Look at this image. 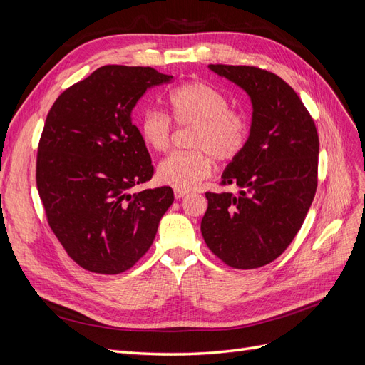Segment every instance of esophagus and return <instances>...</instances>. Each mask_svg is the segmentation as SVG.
<instances>
[{
    "mask_svg": "<svg viewBox=\"0 0 365 365\" xmlns=\"http://www.w3.org/2000/svg\"><path fill=\"white\" fill-rule=\"evenodd\" d=\"M187 195V192H181V190H175V197L176 200H181V197H184Z\"/></svg>",
    "mask_w": 365,
    "mask_h": 365,
    "instance_id": "esophagus-1",
    "label": "esophagus"
}]
</instances>
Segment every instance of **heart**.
<instances>
[{
  "instance_id": "1",
  "label": "heart",
  "mask_w": 365,
  "mask_h": 365,
  "mask_svg": "<svg viewBox=\"0 0 365 365\" xmlns=\"http://www.w3.org/2000/svg\"><path fill=\"white\" fill-rule=\"evenodd\" d=\"M168 106L176 125L193 128L189 143L193 150L172 153L158 164L157 176L163 184L190 192L212 173L213 158L219 163L233 161L245 149L250 135L247 117L230 108L227 97L212 85L184 83L169 94ZM140 132L152 150L163 152L170 146V120L155 109L143 114Z\"/></svg>"
}]
</instances>
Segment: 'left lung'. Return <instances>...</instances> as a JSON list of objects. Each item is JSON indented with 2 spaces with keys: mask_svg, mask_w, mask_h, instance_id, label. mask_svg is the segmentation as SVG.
Instances as JSON below:
<instances>
[{
  "mask_svg": "<svg viewBox=\"0 0 365 365\" xmlns=\"http://www.w3.org/2000/svg\"><path fill=\"white\" fill-rule=\"evenodd\" d=\"M244 90L252 105L245 149L222 184L239 193H205L201 233L224 263L254 269L277 259L302 228L317 190L319 141L300 97L277 74L245 65H208Z\"/></svg>",
  "mask_w": 365,
  "mask_h": 365,
  "instance_id": "obj_1",
  "label": "left lung"
}]
</instances>
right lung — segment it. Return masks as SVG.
I'll return each instance as SVG.
<instances>
[{"label":"right lung","mask_w":365,"mask_h":365,"mask_svg":"<svg viewBox=\"0 0 365 365\" xmlns=\"http://www.w3.org/2000/svg\"><path fill=\"white\" fill-rule=\"evenodd\" d=\"M173 76L150 67L105 65L53 103L38 148L36 184L48 224L68 256L98 274H120L145 256L170 187L130 193L153 165L132 109Z\"/></svg>","instance_id":"add662e5"}]
</instances>
